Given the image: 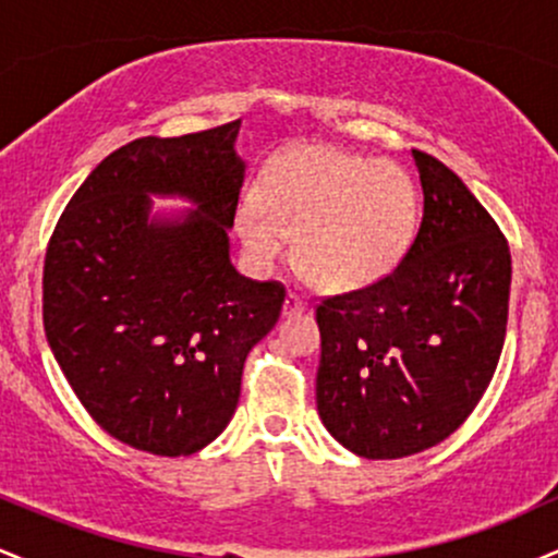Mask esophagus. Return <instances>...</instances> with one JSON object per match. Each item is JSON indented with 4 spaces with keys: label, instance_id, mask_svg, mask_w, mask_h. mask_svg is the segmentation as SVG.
I'll use <instances>...</instances> for the list:
<instances>
[{
    "label": "esophagus",
    "instance_id": "1",
    "mask_svg": "<svg viewBox=\"0 0 558 558\" xmlns=\"http://www.w3.org/2000/svg\"><path fill=\"white\" fill-rule=\"evenodd\" d=\"M304 312H306L304 301H301L296 293H288L283 301V317H299V315H304Z\"/></svg>",
    "mask_w": 558,
    "mask_h": 558
}]
</instances>
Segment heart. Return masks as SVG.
I'll return each instance as SVG.
<instances>
[{
  "mask_svg": "<svg viewBox=\"0 0 558 558\" xmlns=\"http://www.w3.org/2000/svg\"><path fill=\"white\" fill-rule=\"evenodd\" d=\"M420 196L412 175L390 159H369L328 144H299L275 157L257 198L235 209V233L252 265L293 259L325 291H360L396 270L412 246Z\"/></svg>",
  "mask_w": 558,
  "mask_h": 558,
  "instance_id": "1",
  "label": "heart"
}]
</instances>
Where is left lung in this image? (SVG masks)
Wrapping results in <instances>:
<instances>
[{"mask_svg":"<svg viewBox=\"0 0 558 558\" xmlns=\"http://www.w3.org/2000/svg\"><path fill=\"white\" fill-rule=\"evenodd\" d=\"M425 209L412 248L375 286L317 306V412L343 448L401 459L457 430L504 349L511 254L457 172L412 149Z\"/></svg>","mask_w":558,"mask_h":558,"instance_id":"1","label":"left lung"}]
</instances>
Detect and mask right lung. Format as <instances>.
<instances>
[{
    "label": "right lung",
    "mask_w": 558,
    "mask_h": 558,
    "mask_svg": "<svg viewBox=\"0 0 558 558\" xmlns=\"http://www.w3.org/2000/svg\"><path fill=\"white\" fill-rule=\"evenodd\" d=\"M241 120L146 136L101 159L44 262V330L86 412L120 444L189 457L228 427L243 362L278 323L280 283L243 278L230 228ZM183 197L155 210L150 196Z\"/></svg>",
    "instance_id": "add662e5"
}]
</instances>
